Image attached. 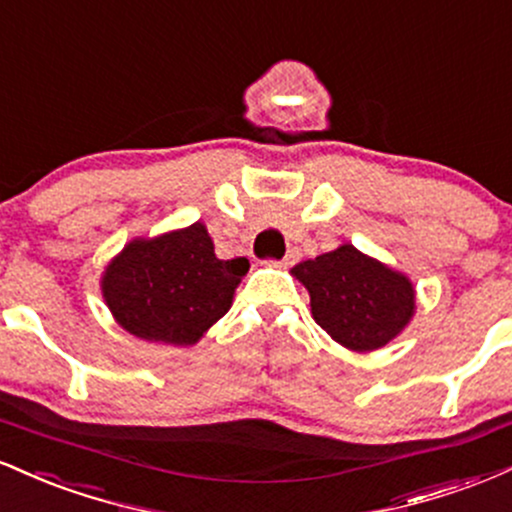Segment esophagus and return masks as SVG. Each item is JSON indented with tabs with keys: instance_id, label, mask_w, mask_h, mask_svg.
Wrapping results in <instances>:
<instances>
[{
	"instance_id": "obj_1",
	"label": "esophagus",
	"mask_w": 512,
	"mask_h": 512,
	"mask_svg": "<svg viewBox=\"0 0 512 512\" xmlns=\"http://www.w3.org/2000/svg\"><path fill=\"white\" fill-rule=\"evenodd\" d=\"M296 260H298V250L291 248L289 252H286V257H284V260H281L279 264H281V267H289V264H293Z\"/></svg>"
}]
</instances>
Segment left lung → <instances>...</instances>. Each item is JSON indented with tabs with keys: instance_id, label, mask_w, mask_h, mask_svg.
<instances>
[{
	"instance_id": "left-lung-1",
	"label": "left lung",
	"mask_w": 512,
	"mask_h": 512,
	"mask_svg": "<svg viewBox=\"0 0 512 512\" xmlns=\"http://www.w3.org/2000/svg\"><path fill=\"white\" fill-rule=\"evenodd\" d=\"M291 274L308 289L317 325L358 354L383 349L407 330L416 313L409 276L351 243L296 264Z\"/></svg>"
}]
</instances>
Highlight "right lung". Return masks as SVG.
Masks as SVG:
<instances>
[{
	"instance_id": "1",
	"label": "right lung",
	"mask_w": 512,
	"mask_h": 512,
	"mask_svg": "<svg viewBox=\"0 0 512 512\" xmlns=\"http://www.w3.org/2000/svg\"><path fill=\"white\" fill-rule=\"evenodd\" d=\"M250 262L219 260L195 221L154 238H132L101 274V293L122 330L144 342L192 346L231 310Z\"/></svg>"
}]
</instances>
